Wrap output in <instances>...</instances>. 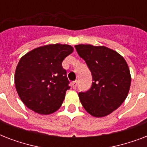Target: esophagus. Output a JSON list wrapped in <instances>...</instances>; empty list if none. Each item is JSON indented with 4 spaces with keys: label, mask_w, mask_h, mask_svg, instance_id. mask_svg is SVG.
Instances as JSON below:
<instances>
[{
    "label": "esophagus",
    "mask_w": 147,
    "mask_h": 147,
    "mask_svg": "<svg viewBox=\"0 0 147 147\" xmlns=\"http://www.w3.org/2000/svg\"><path fill=\"white\" fill-rule=\"evenodd\" d=\"M77 85H78V81H74V82H71V86H72V88H76V87H77Z\"/></svg>",
    "instance_id": "1"
}]
</instances>
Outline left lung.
<instances>
[{
  "mask_svg": "<svg viewBox=\"0 0 147 147\" xmlns=\"http://www.w3.org/2000/svg\"><path fill=\"white\" fill-rule=\"evenodd\" d=\"M75 47L89 68L93 79L88 92L78 93L81 103L93 117L107 116L127 96L131 83L127 63L116 51L104 46L79 44Z\"/></svg>",
  "mask_w": 147,
  "mask_h": 147,
  "instance_id": "1",
  "label": "left lung"
}]
</instances>
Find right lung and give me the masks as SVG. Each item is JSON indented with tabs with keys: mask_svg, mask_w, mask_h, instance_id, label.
<instances>
[{
	"mask_svg": "<svg viewBox=\"0 0 147 147\" xmlns=\"http://www.w3.org/2000/svg\"><path fill=\"white\" fill-rule=\"evenodd\" d=\"M73 50L70 45H46L30 51L20 59L15 71V87L29 109L47 115L61 107L70 88L62 63Z\"/></svg>",
	"mask_w": 147,
	"mask_h": 147,
	"instance_id": "add662e5",
	"label": "right lung"
}]
</instances>
